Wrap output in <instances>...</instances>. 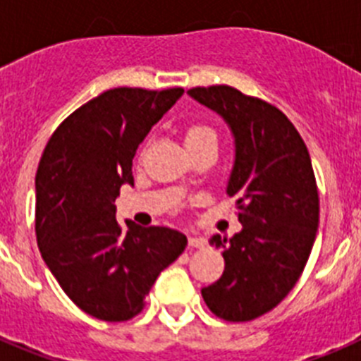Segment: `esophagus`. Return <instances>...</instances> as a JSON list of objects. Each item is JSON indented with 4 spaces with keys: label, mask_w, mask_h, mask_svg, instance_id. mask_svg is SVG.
Segmentation results:
<instances>
[{
    "label": "esophagus",
    "mask_w": 361,
    "mask_h": 361,
    "mask_svg": "<svg viewBox=\"0 0 361 361\" xmlns=\"http://www.w3.org/2000/svg\"><path fill=\"white\" fill-rule=\"evenodd\" d=\"M188 244H190V247H204V245H206V238H204V237H190V238H188Z\"/></svg>",
    "instance_id": "1"
}]
</instances>
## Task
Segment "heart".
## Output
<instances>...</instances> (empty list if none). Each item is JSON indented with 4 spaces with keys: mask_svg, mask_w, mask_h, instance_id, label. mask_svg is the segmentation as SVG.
Instances as JSON below:
<instances>
[{
    "mask_svg": "<svg viewBox=\"0 0 361 361\" xmlns=\"http://www.w3.org/2000/svg\"><path fill=\"white\" fill-rule=\"evenodd\" d=\"M216 141L215 137V132H213L209 126H206V124H200V123H195V124H190L186 128V132H184V141H186V146H193V145H200V142L204 141Z\"/></svg>",
    "mask_w": 361,
    "mask_h": 361,
    "instance_id": "obj_1",
    "label": "heart"
}]
</instances>
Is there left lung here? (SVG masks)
<instances>
[{
    "label": "left lung",
    "mask_w": 361,
    "mask_h": 361,
    "mask_svg": "<svg viewBox=\"0 0 361 361\" xmlns=\"http://www.w3.org/2000/svg\"><path fill=\"white\" fill-rule=\"evenodd\" d=\"M188 94L231 130L235 161L226 191L237 200L242 224L229 240H209L226 266L202 298L222 320L250 322L289 295L311 255L320 215L311 157L291 121L262 99L228 85Z\"/></svg>",
    "instance_id": "8db88e82"
}]
</instances>
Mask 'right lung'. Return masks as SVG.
I'll return each mask as SVG.
<instances>
[{
    "instance_id": "obj_1",
    "label": "right lung",
    "mask_w": 361,
    "mask_h": 361,
    "mask_svg": "<svg viewBox=\"0 0 361 361\" xmlns=\"http://www.w3.org/2000/svg\"><path fill=\"white\" fill-rule=\"evenodd\" d=\"M183 94L124 86L103 92L59 124L39 161L41 257L73 304L99 320L139 314L161 271L188 244L177 229L116 219L121 186L133 184L137 148Z\"/></svg>"
}]
</instances>
